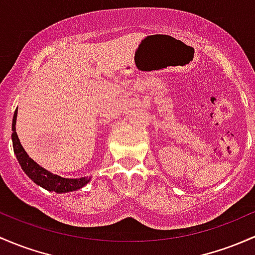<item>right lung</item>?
<instances>
[{"mask_svg":"<svg viewBox=\"0 0 255 255\" xmlns=\"http://www.w3.org/2000/svg\"><path fill=\"white\" fill-rule=\"evenodd\" d=\"M18 109V107H17ZM17 115L18 110L14 111V116L12 121V141H13V150L17 156L18 162H19L21 170L25 172V175L36 183L37 186L42 187L44 189L49 192L56 193H68L78 191L83 188L85 184H88L92 179V177H80V178H64L55 173L50 172L46 168L41 167L39 163L34 161L26 151L21 146L19 138H18L17 132H15V123H17Z\"/></svg>","mask_w":255,"mask_h":255,"instance_id":"add662e5","label":"right lung"}]
</instances>
